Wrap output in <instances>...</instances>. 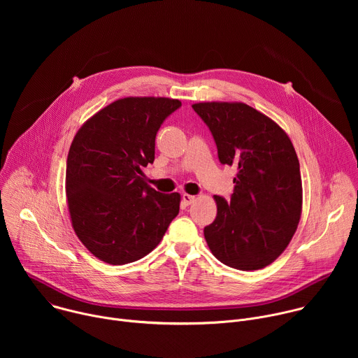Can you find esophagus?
Returning a JSON list of instances; mask_svg holds the SVG:
<instances>
[{"mask_svg": "<svg viewBox=\"0 0 358 358\" xmlns=\"http://www.w3.org/2000/svg\"><path fill=\"white\" fill-rule=\"evenodd\" d=\"M194 201H195V195H191V194H187V192L182 194V202L185 203V206H191Z\"/></svg>", "mask_w": 358, "mask_h": 358, "instance_id": "obj_1", "label": "esophagus"}]
</instances>
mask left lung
<instances>
[{
	"label": "left lung",
	"mask_w": 358,
	"mask_h": 358,
	"mask_svg": "<svg viewBox=\"0 0 358 358\" xmlns=\"http://www.w3.org/2000/svg\"><path fill=\"white\" fill-rule=\"evenodd\" d=\"M192 109L210 127L220 162L236 170L231 201L214 195L217 218L203 236L224 265L262 269L283 253L300 221L294 147L276 122L242 101H201Z\"/></svg>",
	"instance_id": "1"
}]
</instances>
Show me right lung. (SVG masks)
Instances as JSON below:
<instances>
[{"label":"right lung","instance_id":"add662e5","mask_svg":"<svg viewBox=\"0 0 358 358\" xmlns=\"http://www.w3.org/2000/svg\"><path fill=\"white\" fill-rule=\"evenodd\" d=\"M178 99L129 96L87 119L73 137L65 189L75 234L109 265L141 259L178 215L181 195L150 188L143 167L155 162L156 134Z\"/></svg>","mask_w":358,"mask_h":358}]
</instances>
